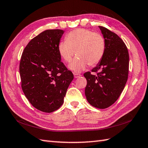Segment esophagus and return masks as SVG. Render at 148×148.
<instances>
[{
  "label": "esophagus",
  "instance_id": "34e87169",
  "mask_svg": "<svg viewBox=\"0 0 148 148\" xmlns=\"http://www.w3.org/2000/svg\"><path fill=\"white\" fill-rule=\"evenodd\" d=\"M74 77L75 78H77V77H80L81 75L80 74H77V73H75V74H74Z\"/></svg>",
  "mask_w": 148,
  "mask_h": 148
}]
</instances>
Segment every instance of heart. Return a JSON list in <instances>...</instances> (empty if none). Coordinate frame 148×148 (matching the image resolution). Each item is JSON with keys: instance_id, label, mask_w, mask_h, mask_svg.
Masks as SVG:
<instances>
[{"instance_id": "1", "label": "heart", "mask_w": 148, "mask_h": 148, "mask_svg": "<svg viewBox=\"0 0 148 148\" xmlns=\"http://www.w3.org/2000/svg\"><path fill=\"white\" fill-rule=\"evenodd\" d=\"M106 48L103 37L92 31L78 29L72 30L66 37V40L58 44V49L63 60L69 63L76 53L75 58L69 68L71 71L79 72L88 65L94 66L101 60Z\"/></svg>"}]
</instances>
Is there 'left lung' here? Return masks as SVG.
<instances>
[{"instance_id": "8db88e82", "label": "left lung", "mask_w": 148, "mask_h": 148, "mask_svg": "<svg viewBox=\"0 0 148 148\" xmlns=\"http://www.w3.org/2000/svg\"><path fill=\"white\" fill-rule=\"evenodd\" d=\"M106 42L104 54L92 72L84 74L87 81L85 95L90 104L106 109L119 98L128 79L129 55L126 45L117 34L99 26Z\"/></svg>"}]
</instances>
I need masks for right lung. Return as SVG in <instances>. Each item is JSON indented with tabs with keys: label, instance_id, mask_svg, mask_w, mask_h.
<instances>
[{
	"label": "right lung",
	"instance_id": "add662e5",
	"mask_svg": "<svg viewBox=\"0 0 148 148\" xmlns=\"http://www.w3.org/2000/svg\"><path fill=\"white\" fill-rule=\"evenodd\" d=\"M64 33L60 29L44 31L30 40L21 55L22 90L34 108L45 112H52L63 104L74 79L58 49Z\"/></svg>",
	"mask_w": 148,
	"mask_h": 148
}]
</instances>
